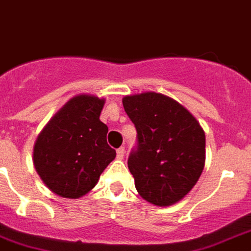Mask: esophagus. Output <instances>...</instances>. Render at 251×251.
I'll return each mask as SVG.
<instances>
[{"label":"esophagus","instance_id":"1","mask_svg":"<svg viewBox=\"0 0 251 251\" xmlns=\"http://www.w3.org/2000/svg\"><path fill=\"white\" fill-rule=\"evenodd\" d=\"M124 154H126V150H124V148H119L117 150V158L119 159V160H122V159L124 158Z\"/></svg>","mask_w":251,"mask_h":251}]
</instances>
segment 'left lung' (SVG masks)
Listing matches in <instances>:
<instances>
[{
  "label": "left lung",
  "mask_w": 251,
  "mask_h": 251,
  "mask_svg": "<svg viewBox=\"0 0 251 251\" xmlns=\"http://www.w3.org/2000/svg\"><path fill=\"white\" fill-rule=\"evenodd\" d=\"M137 130V150L128 158L134 186L144 200L169 206L196 185L205 165V133L183 105L158 92L123 97Z\"/></svg>",
  "instance_id": "obj_1"
}]
</instances>
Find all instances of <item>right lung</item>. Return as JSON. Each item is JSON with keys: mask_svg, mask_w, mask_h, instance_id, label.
Returning <instances> with one entry per match:
<instances>
[{"mask_svg": "<svg viewBox=\"0 0 251 251\" xmlns=\"http://www.w3.org/2000/svg\"><path fill=\"white\" fill-rule=\"evenodd\" d=\"M105 99L80 93L43 127L33 148L39 178L60 198L79 199L99 182L117 152L107 145V126L100 121Z\"/></svg>", "mask_w": 251, "mask_h": 251, "instance_id": "obj_1", "label": "right lung"}]
</instances>
